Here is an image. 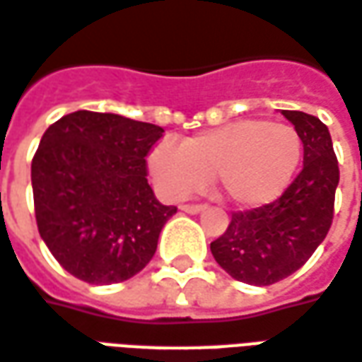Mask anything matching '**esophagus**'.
<instances>
[{
	"mask_svg": "<svg viewBox=\"0 0 362 362\" xmlns=\"http://www.w3.org/2000/svg\"><path fill=\"white\" fill-rule=\"evenodd\" d=\"M180 209L184 214H189V216H196L199 211H204V206H196V204H184L180 206Z\"/></svg>",
	"mask_w": 362,
	"mask_h": 362,
	"instance_id": "1",
	"label": "esophagus"
}]
</instances>
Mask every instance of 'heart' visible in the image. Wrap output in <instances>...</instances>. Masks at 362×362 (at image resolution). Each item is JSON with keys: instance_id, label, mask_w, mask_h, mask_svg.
Wrapping results in <instances>:
<instances>
[{"instance_id": "b5f03b06", "label": "heart", "mask_w": 362, "mask_h": 362, "mask_svg": "<svg viewBox=\"0 0 362 362\" xmlns=\"http://www.w3.org/2000/svg\"><path fill=\"white\" fill-rule=\"evenodd\" d=\"M302 160V139L284 123L239 119L182 141H160L148 155L156 186L182 198L216 178L219 196L245 209L278 199Z\"/></svg>"}]
</instances>
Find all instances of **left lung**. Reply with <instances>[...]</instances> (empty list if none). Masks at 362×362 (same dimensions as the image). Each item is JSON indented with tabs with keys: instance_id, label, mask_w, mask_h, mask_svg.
<instances>
[{
	"instance_id": "left-lung-1",
	"label": "left lung",
	"mask_w": 362,
	"mask_h": 362,
	"mask_svg": "<svg viewBox=\"0 0 362 362\" xmlns=\"http://www.w3.org/2000/svg\"><path fill=\"white\" fill-rule=\"evenodd\" d=\"M304 145V168L272 204L237 211L211 243L217 264L235 280L269 286L302 269L333 221L339 166L329 129L304 111H282Z\"/></svg>"
}]
</instances>
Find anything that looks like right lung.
<instances>
[{"mask_svg": "<svg viewBox=\"0 0 362 362\" xmlns=\"http://www.w3.org/2000/svg\"><path fill=\"white\" fill-rule=\"evenodd\" d=\"M164 129L117 113L74 111L52 123L33 156L37 227L49 251L88 284H115L153 259L176 214L146 182Z\"/></svg>", "mask_w": 362, "mask_h": 362, "instance_id": "obj_1", "label": "right lung"}]
</instances>
